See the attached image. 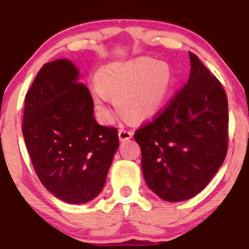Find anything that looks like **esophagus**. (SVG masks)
Instances as JSON below:
<instances>
[{
	"instance_id": "obj_1",
	"label": "esophagus",
	"mask_w": 249,
	"mask_h": 249,
	"mask_svg": "<svg viewBox=\"0 0 249 249\" xmlns=\"http://www.w3.org/2000/svg\"><path fill=\"white\" fill-rule=\"evenodd\" d=\"M132 136H133V132H131V131H127V130H124V128H121V130L118 131V137H119V141L121 142L128 141V139L132 138Z\"/></svg>"
}]
</instances>
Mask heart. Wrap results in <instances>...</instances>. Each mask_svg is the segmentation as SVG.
I'll use <instances>...</instances> for the list:
<instances>
[{
	"label": "heart",
	"mask_w": 249,
	"mask_h": 249,
	"mask_svg": "<svg viewBox=\"0 0 249 249\" xmlns=\"http://www.w3.org/2000/svg\"><path fill=\"white\" fill-rule=\"evenodd\" d=\"M97 87L92 89L95 107L104 121H108V96L122 115L133 122L152 119L166 104L174 87V72L166 62L137 57L115 62L97 71Z\"/></svg>",
	"instance_id": "b5f03b06"
}]
</instances>
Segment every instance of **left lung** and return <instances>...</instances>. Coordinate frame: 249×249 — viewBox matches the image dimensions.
<instances>
[{
	"mask_svg": "<svg viewBox=\"0 0 249 249\" xmlns=\"http://www.w3.org/2000/svg\"><path fill=\"white\" fill-rule=\"evenodd\" d=\"M190 61L186 84L160 115L134 133L146 185L170 202L201 192L227 154V96L192 53Z\"/></svg>",
	"mask_w": 249,
	"mask_h": 249,
	"instance_id": "8db88e82",
	"label": "left lung"
}]
</instances>
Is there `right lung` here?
<instances>
[{"label":"right lung","instance_id":"add662e5","mask_svg":"<svg viewBox=\"0 0 249 249\" xmlns=\"http://www.w3.org/2000/svg\"><path fill=\"white\" fill-rule=\"evenodd\" d=\"M70 59L45 63L25 95L24 142L37 176L56 198L85 204L102 192L118 131L93 116L90 91Z\"/></svg>","mask_w":249,"mask_h":249}]
</instances>
